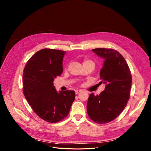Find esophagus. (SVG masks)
Here are the masks:
<instances>
[{"instance_id": "34e87169", "label": "esophagus", "mask_w": 151, "mask_h": 151, "mask_svg": "<svg viewBox=\"0 0 151 151\" xmlns=\"http://www.w3.org/2000/svg\"><path fill=\"white\" fill-rule=\"evenodd\" d=\"M81 91H82L81 90H75V93H76V94H78L79 93H80Z\"/></svg>"}]
</instances>
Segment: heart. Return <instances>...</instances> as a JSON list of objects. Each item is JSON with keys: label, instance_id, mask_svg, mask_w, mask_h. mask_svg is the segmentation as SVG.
<instances>
[{"label": "heart", "instance_id": "heart-1", "mask_svg": "<svg viewBox=\"0 0 151 151\" xmlns=\"http://www.w3.org/2000/svg\"><path fill=\"white\" fill-rule=\"evenodd\" d=\"M89 63H93V61L92 60H89V59H85L83 60V65H85V64H88Z\"/></svg>", "mask_w": 151, "mask_h": 151}]
</instances>
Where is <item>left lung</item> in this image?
<instances>
[{"instance_id": "left-lung-1", "label": "left lung", "mask_w": 151, "mask_h": 151, "mask_svg": "<svg viewBox=\"0 0 151 151\" xmlns=\"http://www.w3.org/2000/svg\"><path fill=\"white\" fill-rule=\"evenodd\" d=\"M104 59L100 76V83H105L99 95H90L87 110L90 119L97 124L108 123L117 118L130 99L132 82L131 72L123 56L114 49L92 50Z\"/></svg>"}]
</instances>
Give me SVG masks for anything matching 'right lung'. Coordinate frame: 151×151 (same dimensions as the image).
Listing matches in <instances>:
<instances>
[{"mask_svg":"<svg viewBox=\"0 0 151 151\" xmlns=\"http://www.w3.org/2000/svg\"><path fill=\"white\" fill-rule=\"evenodd\" d=\"M66 52L45 48L27 62L23 75L24 95L33 111L41 119L58 122L69 114L75 99L74 91H56L53 81L63 72Z\"/></svg>","mask_w":151,"mask_h":151,"instance_id":"add662e5","label":"right lung"}]
</instances>
